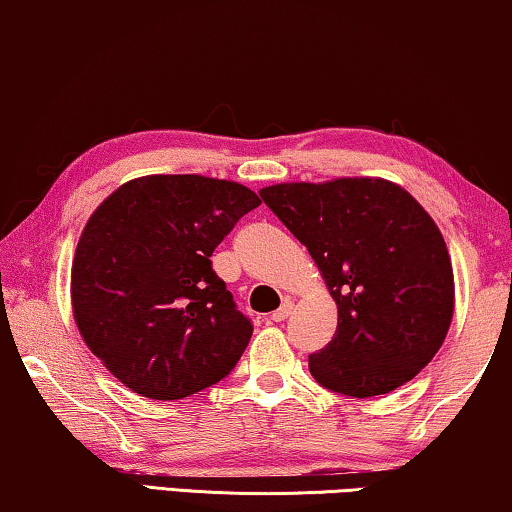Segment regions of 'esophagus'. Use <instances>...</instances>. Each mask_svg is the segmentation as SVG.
Returning <instances> with one entry per match:
<instances>
[{
    "label": "esophagus",
    "instance_id": "obj_1",
    "mask_svg": "<svg viewBox=\"0 0 512 512\" xmlns=\"http://www.w3.org/2000/svg\"><path fill=\"white\" fill-rule=\"evenodd\" d=\"M290 313H292V301H283V306H280L278 311L271 313V320L273 322H283Z\"/></svg>",
    "mask_w": 512,
    "mask_h": 512
}]
</instances>
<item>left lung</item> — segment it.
<instances>
[{
  "instance_id": "8db88e82",
  "label": "left lung",
  "mask_w": 512,
  "mask_h": 512,
  "mask_svg": "<svg viewBox=\"0 0 512 512\" xmlns=\"http://www.w3.org/2000/svg\"><path fill=\"white\" fill-rule=\"evenodd\" d=\"M259 197L308 248L336 301V334L308 357L313 378L357 399L413 380L455 313L450 253L431 215L385 178L278 183Z\"/></svg>"
}]
</instances>
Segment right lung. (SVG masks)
I'll list each match as a JSON object with an SVG mask.
<instances>
[{
    "mask_svg": "<svg viewBox=\"0 0 512 512\" xmlns=\"http://www.w3.org/2000/svg\"><path fill=\"white\" fill-rule=\"evenodd\" d=\"M259 204L241 183L155 174L95 208L71 264V308L85 345L122 385L174 401L234 369L253 325L208 257Z\"/></svg>",
    "mask_w": 512,
    "mask_h": 512,
    "instance_id": "right-lung-1",
    "label": "right lung"
}]
</instances>
